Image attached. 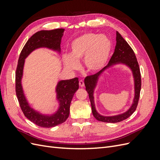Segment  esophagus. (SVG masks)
I'll return each mask as SVG.
<instances>
[{
  "instance_id": "34e87169",
  "label": "esophagus",
  "mask_w": 160,
  "mask_h": 160,
  "mask_svg": "<svg viewBox=\"0 0 160 160\" xmlns=\"http://www.w3.org/2000/svg\"><path fill=\"white\" fill-rule=\"evenodd\" d=\"M79 85L80 87H81V88H83V87H84L85 84H84V81L83 80H79Z\"/></svg>"
}]
</instances>
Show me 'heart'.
<instances>
[{
    "instance_id": "b5f03b06",
    "label": "heart",
    "mask_w": 160,
    "mask_h": 160,
    "mask_svg": "<svg viewBox=\"0 0 160 160\" xmlns=\"http://www.w3.org/2000/svg\"><path fill=\"white\" fill-rule=\"evenodd\" d=\"M112 49V42L107 37L93 32L85 33L75 38L71 44V54H65L62 61L66 68L77 70L79 61L84 58L88 71L101 70L107 63Z\"/></svg>"
}]
</instances>
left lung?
<instances>
[{
  "label": "left lung",
  "mask_w": 160,
  "mask_h": 160,
  "mask_svg": "<svg viewBox=\"0 0 160 160\" xmlns=\"http://www.w3.org/2000/svg\"><path fill=\"white\" fill-rule=\"evenodd\" d=\"M118 63H123L128 66L132 71L133 76L134 78L135 83V97L134 102L131 108L124 114L115 116H103L99 114L95 109L94 103L93 93L94 89L97 83L98 77L100 74L106 69L112 66L113 64ZM86 91L89 94V98L91 101V105L92 109V113L94 118L99 121V122L106 123H118L123 121L128 118L132 115L133 113L137 108L138 101L139 99L140 91H141L142 80L141 73L139 67L137 58L135 57V53L127 41L122 37V35L117 31L116 32V46L115 48V51L112 57L108 62V65H106L104 68L100 70L97 73L87 76L84 81Z\"/></svg>",
  "instance_id": "8db88e82"
}]
</instances>
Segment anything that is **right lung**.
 I'll use <instances>...</instances> for the list:
<instances>
[{"mask_svg": "<svg viewBox=\"0 0 160 160\" xmlns=\"http://www.w3.org/2000/svg\"><path fill=\"white\" fill-rule=\"evenodd\" d=\"M64 31V28H57L37 32L27 41L18 58L15 75V89L19 105L25 117L42 128L55 127L65 122L68 118L71 100L74 93L79 89V79L75 77L69 80H62L58 83L56 92L57 99L59 102V109L51 115H43L30 107L24 95L21 85L24 63L27 57L38 48L46 47L60 52L61 38Z\"/></svg>", "mask_w": 160, "mask_h": 160, "instance_id": "1", "label": "right lung"}]
</instances>
